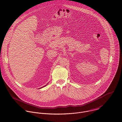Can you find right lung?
<instances>
[{"label": "right lung", "mask_w": 122, "mask_h": 122, "mask_svg": "<svg viewBox=\"0 0 122 122\" xmlns=\"http://www.w3.org/2000/svg\"><path fill=\"white\" fill-rule=\"evenodd\" d=\"M46 85H45V86H43V87H44V86H46ZM42 87H41V88H40H40H42Z\"/></svg>", "instance_id": "obj_1"}]
</instances>
